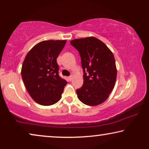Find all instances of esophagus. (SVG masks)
Returning a JSON list of instances; mask_svg holds the SVG:
<instances>
[{"instance_id": "esophagus-1", "label": "esophagus", "mask_w": 149, "mask_h": 149, "mask_svg": "<svg viewBox=\"0 0 149 149\" xmlns=\"http://www.w3.org/2000/svg\"><path fill=\"white\" fill-rule=\"evenodd\" d=\"M72 78H73V76H72V75H71V76L68 77V80L71 81L72 80Z\"/></svg>"}]
</instances>
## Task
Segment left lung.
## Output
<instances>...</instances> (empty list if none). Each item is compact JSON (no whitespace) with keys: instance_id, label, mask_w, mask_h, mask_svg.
<instances>
[{"instance_id":"8db88e82","label":"left lung","mask_w":149,"mask_h":149,"mask_svg":"<svg viewBox=\"0 0 149 149\" xmlns=\"http://www.w3.org/2000/svg\"><path fill=\"white\" fill-rule=\"evenodd\" d=\"M70 44L79 52L84 73L83 86L77 90L78 98L88 106L100 104L115 85L117 70L113 54L93 36L74 39Z\"/></svg>"}]
</instances>
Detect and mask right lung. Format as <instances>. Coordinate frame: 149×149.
Instances as JSON below:
<instances>
[{
    "instance_id": "obj_1",
    "label": "right lung",
    "mask_w": 149,
    "mask_h": 149,
    "mask_svg": "<svg viewBox=\"0 0 149 149\" xmlns=\"http://www.w3.org/2000/svg\"><path fill=\"white\" fill-rule=\"evenodd\" d=\"M66 40H43L34 45L26 55L21 74L28 93L36 102L54 104L62 97L66 80L58 74L56 59Z\"/></svg>"
}]
</instances>
